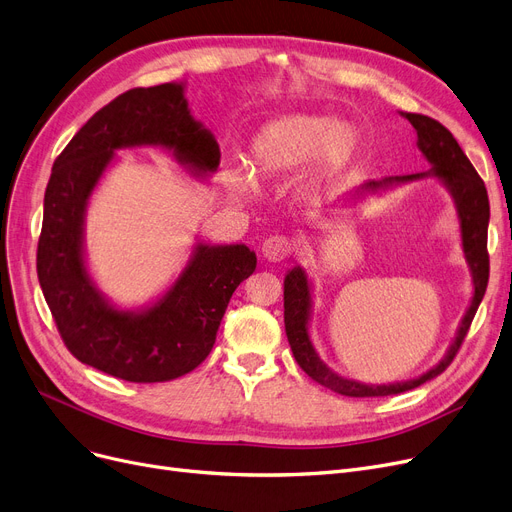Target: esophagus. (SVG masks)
Wrapping results in <instances>:
<instances>
[{
  "label": "esophagus",
  "mask_w": 512,
  "mask_h": 512,
  "mask_svg": "<svg viewBox=\"0 0 512 512\" xmlns=\"http://www.w3.org/2000/svg\"><path fill=\"white\" fill-rule=\"evenodd\" d=\"M261 255L272 263L284 261L288 255H291V242H288L284 236H270L263 242Z\"/></svg>",
  "instance_id": "obj_1"
}]
</instances>
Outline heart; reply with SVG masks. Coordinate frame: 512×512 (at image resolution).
I'll return each instance as SVG.
<instances>
[{"instance_id":"b5f03b06","label":"heart","mask_w":512,"mask_h":512,"mask_svg":"<svg viewBox=\"0 0 512 512\" xmlns=\"http://www.w3.org/2000/svg\"><path fill=\"white\" fill-rule=\"evenodd\" d=\"M360 154V131L351 121L328 115L293 113L268 121L249 144V169L263 182L278 180L309 161L305 192L318 194L335 184ZM226 184L234 192L253 188L242 167L226 169Z\"/></svg>"}]
</instances>
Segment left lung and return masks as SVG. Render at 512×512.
Listing matches in <instances>:
<instances>
[{
	"mask_svg": "<svg viewBox=\"0 0 512 512\" xmlns=\"http://www.w3.org/2000/svg\"><path fill=\"white\" fill-rule=\"evenodd\" d=\"M399 115L408 119L410 125L414 127L416 146L422 152V157L429 161L431 169L422 173H412V175H391V177H383V180H368L358 188L347 192L339 203L345 205L349 198L379 194L402 184L425 180V177H435V180L450 192L456 207L462 253L466 259V265H469L471 280H473V295H471L469 307H466L464 316L456 328V335L448 351L443 353V358L435 366L414 376V379L370 385L355 379H347V376H341L339 372H335L324 364L314 343H311V335H309L311 309H314V282H311V278L307 276L305 268H301V265H295L293 270H288L284 276V328H286L288 345H291L295 360L305 374H309L311 379L328 387L330 391H337L347 397H381V395L404 393L435 379L437 374L446 370L454 360L460 343L464 341L466 330H469L475 318V311L485 295L487 278H490V257H487L490 201H487V190L483 180L471 165V161L466 159V154L462 152L452 133L439 121L427 115H416V113H399ZM339 203L330 207H337Z\"/></svg>",
	"mask_w": 512,
	"mask_h": 512,
	"instance_id": "left-lung-1",
	"label": "left lung"
}]
</instances>
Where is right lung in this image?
I'll return each instance as SVG.
<instances>
[{"label":"right lung","instance_id":"1","mask_svg":"<svg viewBox=\"0 0 512 512\" xmlns=\"http://www.w3.org/2000/svg\"><path fill=\"white\" fill-rule=\"evenodd\" d=\"M140 146L169 152L198 180L219 167L217 140L192 117L186 81L121 94L75 133L52 167L37 276L60 337L79 362L129 383H163L207 358L257 255L247 244L196 240L182 272L146 305L123 307L102 293L87 263V207L117 152Z\"/></svg>","mask_w":512,"mask_h":512}]
</instances>
